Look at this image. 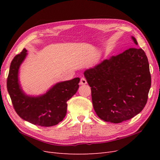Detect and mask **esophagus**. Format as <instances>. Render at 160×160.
I'll return each mask as SVG.
<instances>
[{
  "instance_id": "1",
  "label": "esophagus",
  "mask_w": 160,
  "mask_h": 160,
  "mask_svg": "<svg viewBox=\"0 0 160 160\" xmlns=\"http://www.w3.org/2000/svg\"><path fill=\"white\" fill-rule=\"evenodd\" d=\"M87 83H88V82H87L86 79L85 78H83V77H82V78L81 79V81H80V85H86Z\"/></svg>"
}]
</instances>
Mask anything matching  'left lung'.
Wrapping results in <instances>:
<instances>
[{
	"label": "left lung",
	"mask_w": 160,
	"mask_h": 160,
	"mask_svg": "<svg viewBox=\"0 0 160 160\" xmlns=\"http://www.w3.org/2000/svg\"><path fill=\"white\" fill-rule=\"evenodd\" d=\"M84 76L95 113L105 122L119 123L132 119L146 105L152 81L148 57L141 48H130L105 59L85 70Z\"/></svg>",
	"instance_id": "1"
}]
</instances>
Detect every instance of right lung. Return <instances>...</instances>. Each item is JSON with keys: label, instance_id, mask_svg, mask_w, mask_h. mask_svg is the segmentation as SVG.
<instances>
[{"label": "right lung", "instance_id": "obj_1", "mask_svg": "<svg viewBox=\"0 0 160 160\" xmlns=\"http://www.w3.org/2000/svg\"><path fill=\"white\" fill-rule=\"evenodd\" d=\"M24 49L12 59L7 78V90L12 105L20 117L34 125L50 127L61 122L67 113V101L79 88V77L57 83L45 93L38 96L27 95L18 79L21 65L27 57Z\"/></svg>", "mask_w": 160, "mask_h": 160}]
</instances>
